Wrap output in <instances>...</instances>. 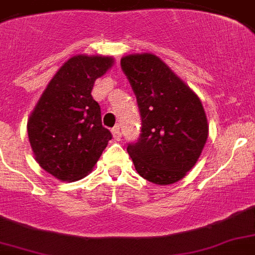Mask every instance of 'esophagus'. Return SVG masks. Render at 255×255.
Here are the masks:
<instances>
[{
    "mask_svg": "<svg viewBox=\"0 0 255 255\" xmlns=\"http://www.w3.org/2000/svg\"><path fill=\"white\" fill-rule=\"evenodd\" d=\"M112 136H114V139L115 140H122V132H120V128L119 127H115L112 128Z\"/></svg>",
    "mask_w": 255,
    "mask_h": 255,
    "instance_id": "obj_1",
    "label": "esophagus"
}]
</instances>
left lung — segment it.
I'll use <instances>...</instances> for the list:
<instances>
[{
	"instance_id": "left-lung-1",
	"label": "left lung",
	"mask_w": 255,
	"mask_h": 255,
	"mask_svg": "<svg viewBox=\"0 0 255 255\" xmlns=\"http://www.w3.org/2000/svg\"><path fill=\"white\" fill-rule=\"evenodd\" d=\"M120 63L143 122L139 140L127 147L135 169L157 185L180 181L196 165L208 140L201 100L155 54H129Z\"/></svg>"
}]
</instances>
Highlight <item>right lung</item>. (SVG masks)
<instances>
[{"label":"right lung","instance_id":"right-lung-1","mask_svg":"<svg viewBox=\"0 0 255 255\" xmlns=\"http://www.w3.org/2000/svg\"><path fill=\"white\" fill-rule=\"evenodd\" d=\"M104 55H74L49 82L27 120L34 157L61 181L87 176L111 140L102 112L91 95L98 78L114 66Z\"/></svg>","mask_w":255,"mask_h":255}]
</instances>
